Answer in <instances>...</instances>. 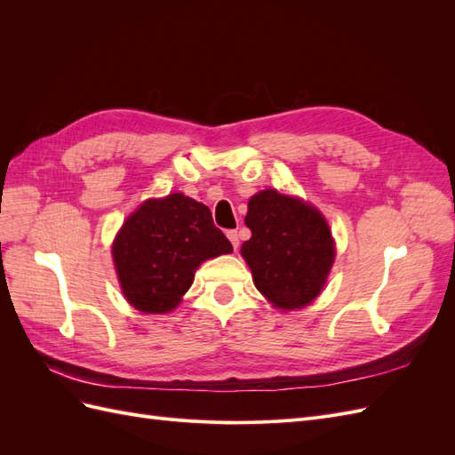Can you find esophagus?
Returning <instances> with one entry per match:
<instances>
[{
    "label": "esophagus",
    "instance_id": "esophagus-1",
    "mask_svg": "<svg viewBox=\"0 0 455 455\" xmlns=\"http://www.w3.org/2000/svg\"><path fill=\"white\" fill-rule=\"evenodd\" d=\"M228 239L231 241L233 249H237V246H239V233H237L235 229H229V231H228Z\"/></svg>",
    "mask_w": 455,
    "mask_h": 455
}]
</instances>
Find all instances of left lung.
Here are the masks:
<instances>
[{"mask_svg":"<svg viewBox=\"0 0 455 455\" xmlns=\"http://www.w3.org/2000/svg\"><path fill=\"white\" fill-rule=\"evenodd\" d=\"M244 224L252 237L243 243L241 254L258 291L281 309L311 304L336 258L324 216L298 197L264 189L251 197Z\"/></svg>","mask_w":455,"mask_h":455,"instance_id":"1","label":"left lung"}]
</instances>
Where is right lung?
I'll return each instance as SVG.
<instances>
[{"mask_svg":"<svg viewBox=\"0 0 455 455\" xmlns=\"http://www.w3.org/2000/svg\"><path fill=\"white\" fill-rule=\"evenodd\" d=\"M233 252L209 206L172 194L148 199L119 229L112 256L121 291L144 313H169L194 283L204 259Z\"/></svg>","mask_w":455,"mask_h":455,"instance_id":"1","label":"right lung"}]
</instances>
